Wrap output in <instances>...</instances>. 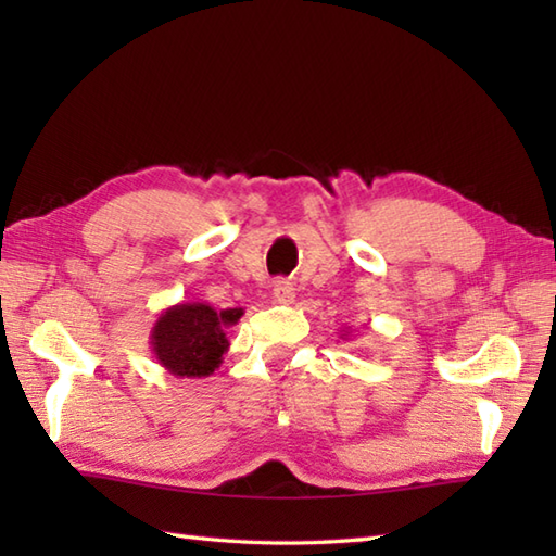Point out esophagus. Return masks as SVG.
<instances>
[{"mask_svg": "<svg viewBox=\"0 0 556 556\" xmlns=\"http://www.w3.org/2000/svg\"><path fill=\"white\" fill-rule=\"evenodd\" d=\"M271 299H275V303H281V305L293 303V299H296V287H293V281L277 279L275 287H271Z\"/></svg>", "mask_w": 556, "mask_h": 556, "instance_id": "obj_1", "label": "esophagus"}]
</instances>
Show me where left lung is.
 Listing matches in <instances>:
<instances>
[{"instance_id":"8db88e82","label":"left lung","mask_w":556,"mask_h":556,"mask_svg":"<svg viewBox=\"0 0 556 556\" xmlns=\"http://www.w3.org/2000/svg\"><path fill=\"white\" fill-rule=\"evenodd\" d=\"M349 334H351V332H346V329H344V334H341V339H349Z\"/></svg>"}]
</instances>
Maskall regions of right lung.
I'll return each instance as SVG.
<instances>
[{"instance_id": "obj_1", "label": "right lung", "mask_w": 556, "mask_h": 556, "mask_svg": "<svg viewBox=\"0 0 556 556\" xmlns=\"http://www.w3.org/2000/svg\"><path fill=\"white\" fill-rule=\"evenodd\" d=\"M243 308L217 311L210 303H176L162 311L150 332L155 361L174 377H207L229 351L227 329L241 320Z\"/></svg>"}]
</instances>
